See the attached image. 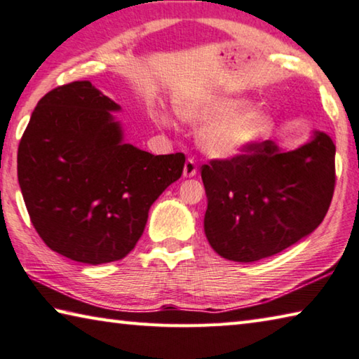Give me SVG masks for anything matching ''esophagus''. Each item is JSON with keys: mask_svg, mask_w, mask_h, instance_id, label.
Listing matches in <instances>:
<instances>
[{"mask_svg": "<svg viewBox=\"0 0 359 359\" xmlns=\"http://www.w3.org/2000/svg\"><path fill=\"white\" fill-rule=\"evenodd\" d=\"M198 172V166H196V161L191 160V158H188L185 166H184V177H194Z\"/></svg>", "mask_w": 359, "mask_h": 359, "instance_id": "1", "label": "esophagus"}]
</instances>
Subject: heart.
<instances>
[{"label": "heart", "mask_w": 359, "mask_h": 359, "mask_svg": "<svg viewBox=\"0 0 359 359\" xmlns=\"http://www.w3.org/2000/svg\"><path fill=\"white\" fill-rule=\"evenodd\" d=\"M177 111L188 123H208L199 133V144L205 154L218 160H233L269 141L277 125L274 114L267 109H252V101L244 98L182 101ZM156 120L163 126H171L165 112H158Z\"/></svg>", "instance_id": "obj_1"}]
</instances>
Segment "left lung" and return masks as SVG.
Instances as JSON below:
<instances>
[{"mask_svg": "<svg viewBox=\"0 0 359 359\" xmlns=\"http://www.w3.org/2000/svg\"><path fill=\"white\" fill-rule=\"evenodd\" d=\"M336 145L313 131L294 150L266 141L201 171L208 196L204 233L220 257L253 263L306 238L330 209L336 184Z\"/></svg>", "mask_w": 359, "mask_h": 359, "instance_id": "obj_1", "label": "left lung"}]
</instances>
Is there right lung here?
I'll return each mask as SVG.
<instances>
[{
    "label": "right lung",
    "mask_w": 359,
    "mask_h": 359,
    "mask_svg": "<svg viewBox=\"0 0 359 359\" xmlns=\"http://www.w3.org/2000/svg\"><path fill=\"white\" fill-rule=\"evenodd\" d=\"M117 102L92 82L53 88L32 114L17 154L23 201L48 248L72 261L125 258L149 209L180 179L184 154L151 155L125 142Z\"/></svg>",
    "instance_id": "right-lung-1"
}]
</instances>
